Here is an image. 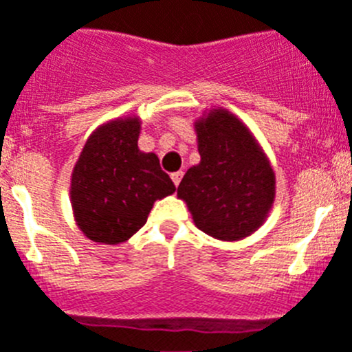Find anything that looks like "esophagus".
Masks as SVG:
<instances>
[{
  "mask_svg": "<svg viewBox=\"0 0 352 352\" xmlns=\"http://www.w3.org/2000/svg\"><path fill=\"white\" fill-rule=\"evenodd\" d=\"M182 175H184L182 172H173L172 173V180H173V184H175V186H179L180 180H182Z\"/></svg>",
  "mask_w": 352,
  "mask_h": 352,
  "instance_id": "34e87169",
  "label": "esophagus"
}]
</instances>
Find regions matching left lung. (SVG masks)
Returning a JSON list of instances; mask_svg holds the SVG:
<instances>
[{
  "label": "left lung",
  "instance_id": "left-lung-1",
  "mask_svg": "<svg viewBox=\"0 0 352 352\" xmlns=\"http://www.w3.org/2000/svg\"><path fill=\"white\" fill-rule=\"evenodd\" d=\"M201 161L179 184L196 228L222 241H238L264 224L276 195L274 172L252 131L228 109L196 120Z\"/></svg>",
  "mask_w": 352,
  "mask_h": 352
}]
</instances>
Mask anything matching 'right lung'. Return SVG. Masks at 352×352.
<instances>
[{"mask_svg": "<svg viewBox=\"0 0 352 352\" xmlns=\"http://www.w3.org/2000/svg\"><path fill=\"white\" fill-rule=\"evenodd\" d=\"M139 133L135 116L100 124L72 168L74 221L91 241H126L146 224L154 201L175 191L156 154L139 149Z\"/></svg>", "mask_w": 352, "mask_h": 352, "instance_id": "1", "label": "right lung"}]
</instances>
